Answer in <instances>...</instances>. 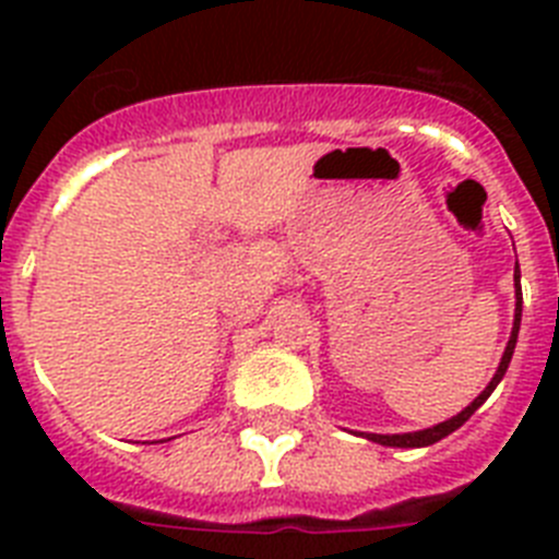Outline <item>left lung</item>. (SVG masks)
Returning a JSON list of instances; mask_svg holds the SVG:
<instances>
[{
	"label": "left lung",
	"instance_id": "8db88e82",
	"mask_svg": "<svg viewBox=\"0 0 559 559\" xmlns=\"http://www.w3.org/2000/svg\"><path fill=\"white\" fill-rule=\"evenodd\" d=\"M515 328H512V335H510V344H507V349H503V358L501 364H498V372L496 378L490 380V386L484 389L481 394H478L476 400H473L471 406L464 408L462 414H456V417L445 419V423H439V426L433 428H426V431H414V433H367V439H372V442H378V445H389V448H426V445H433V442H439V439H445L448 433L456 431L459 426H464L467 419L473 417V412H476L478 406H481L484 400L490 397L492 389L501 383V378L507 374V367H510L512 360V353H515V341H518V330H521V305H523V296H521V271H518V263H515Z\"/></svg>",
	"mask_w": 559,
	"mask_h": 559
}]
</instances>
